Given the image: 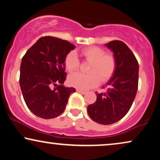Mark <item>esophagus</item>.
<instances>
[{"label":"esophagus","mask_w":160,"mask_h":160,"mask_svg":"<svg viewBox=\"0 0 160 160\" xmlns=\"http://www.w3.org/2000/svg\"><path fill=\"white\" fill-rule=\"evenodd\" d=\"M77 92L80 93V94H86V92H85V91H82V90H80V89H77Z\"/></svg>","instance_id":"1"}]
</instances>
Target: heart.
Segmentation results:
<instances>
[{
    "label": "heart",
    "instance_id": "heart-1",
    "mask_svg": "<svg viewBox=\"0 0 160 160\" xmlns=\"http://www.w3.org/2000/svg\"><path fill=\"white\" fill-rule=\"evenodd\" d=\"M82 55L91 62L88 74L75 73L68 78L71 86L86 90L98 86L100 80L105 82L113 76L117 68V60L112 54H106L102 48L89 46L82 48ZM65 66L69 72H74L80 66V60L74 52H70L65 58Z\"/></svg>",
    "mask_w": 160,
    "mask_h": 160
}]
</instances>
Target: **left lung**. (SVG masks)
<instances>
[{
    "instance_id": "1",
    "label": "left lung",
    "mask_w": 160,
    "mask_h": 160,
    "mask_svg": "<svg viewBox=\"0 0 160 160\" xmlns=\"http://www.w3.org/2000/svg\"><path fill=\"white\" fill-rule=\"evenodd\" d=\"M106 46L114 52L117 68L113 77L98 93L97 100L87 108L92 120L102 125L117 122L128 112L132 106L139 79V64L134 54L125 43L112 40Z\"/></svg>"
}]
</instances>
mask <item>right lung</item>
<instances>
[{
    "label": "right lung",
    "mask_w": 160,
    "mask_h": 160,
    "mask_svg": "<svg viewBox=\"0 0 160 160\" xmlns=\"http://www.w3.org/2000/svg\"><path fill=\"white\" fill-rule=\"evenodd\" d=\"M75 46L67 40L45 36L22 58L20 86L28 108L36 116L52 119L61 114L68 98L76 92L66 88L65 58Z\"/></svg>",
    "instance_id": "obj_1"
}]
</instances>
